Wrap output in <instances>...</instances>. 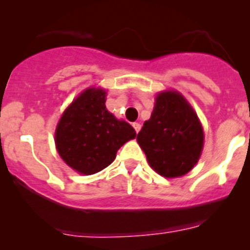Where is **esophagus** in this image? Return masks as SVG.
I'll return each instance as SVG.
<instances>
[{
	"mask_svg": "<svg viewBox=\"0 0 250 250\" xmlns=\"http://www.w3.org/2000/svg\"><path fill=\"white\" fill-rule=\"evenodd\" d=\"M132 126H134V129H135V131H136V132L140 131L141 125H140V124H139V123H134V125H132Z\"/></svg>",
	"mask_w": 250,
	"mask_h": 250,
	"instance_id": "obj_1",
	"label": "esophagus"
}]
</instances>
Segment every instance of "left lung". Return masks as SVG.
<instances>
[{
	"label": "left lung",
	"mask_w": 250,
	"mask_h": 250,
	"mask_svg": "<svg viewBox=\"0 0 250 250\" xmlns=\"http://www.w3.org/2000/svg\"><path fill=\"white\" fill-rule=\"evenodd\" d=\"M150 167L165 178L185 175L198 163L204 144L202 124L178 91L156 96L151 116L138 134Z\"/></svg>",
	"instance_id": "left-lung-1"
}]
</instances>
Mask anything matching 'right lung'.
<instances>
[{
    "mask_svg": "<svg viewBox=\"0 0 250 250\" xmlns=\"http://www.w3.org/2000/svg\"><path fill=\"white\" fill-rule=\"evenodd\" d=\"M105 98L103 89L85 90L65 110L55 132L60 156L85 175L109 167L118 150L136 136L130 124L107 111Z\"/></svg>",
    "mask_w": 250,
    "mask_h": 250,
    "instance_id": "1",
    "label": "right lung"
}]
</instances>
